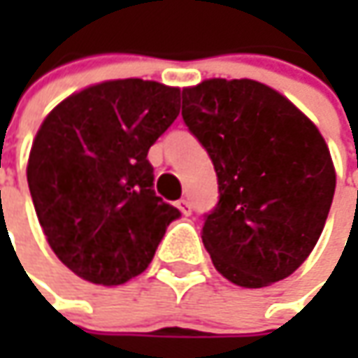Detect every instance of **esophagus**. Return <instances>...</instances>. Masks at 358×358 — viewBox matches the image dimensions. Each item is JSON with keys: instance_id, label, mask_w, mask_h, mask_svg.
Wrapping results in <instances>:
<instances>
[{"instance_id": "1", "label": "esophagus", "mask_w": 358, "mask_h": 358, "mask_svg": "<svg viewBox=\"0 0 358 358\" xmlns=\"http://www.w3.org/2000/svg\"><path fill=\"white\" fill-rule=\"evenodd\" d=\"M177 209L183 215H191V203L187 199H179L177 201Z\"/></svg>"}]
</instances>
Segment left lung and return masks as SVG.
<instances>
[{"label":"left lung","instance_id":"obj_1","mask_svg":"<svg viewBox=\"0 0 358 358\" xmlns=\"http://www.w3.org/2000/svg\"><path fill=\"white\" fill-rule=\"evenodd\" d=\"M181 115L217 173L219 201L201 235L215 268L247 289L295 273L323 233L337 183L315 123L253 79L187 87Z\"/></svg>","mask_w":358,"mask_h":358}]
</instances>
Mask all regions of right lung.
<instances>
[{
	"label": "right lung",
	"mask_w": 358,
	"mask_h": 358,
	"mask_svg": "<svg viewBox=\"0 0 358 358\" xmlns=\"http://www.w3.org/2000/svg\"><path fill=\"white\" fill-rule=\"evenodd\" d=\"M181 90L117 79L57 105L35 135L27 183L39 225L65 267L123 285L151 263L177 207L155 195L147 159L179 115Z\"/></svg>",
	"instance_id": "add662e5"
}]
</instances>
